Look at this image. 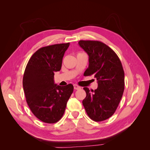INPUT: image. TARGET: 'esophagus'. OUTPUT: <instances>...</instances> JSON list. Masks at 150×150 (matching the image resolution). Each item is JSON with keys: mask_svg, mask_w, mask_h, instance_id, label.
<instances>
[{"mask_svg": "<svg viewBox=\"0 0 150 150\" xmlns=\"http://www.w3.org/2000/svg\"><path fill=\"white\" fill-rule=\"evenodd\" d=\"M73 88H74V90H80V89L81 88L80 86H78V85H77V84H74L73 85Z\"/></svg>", "mask_w": 150, "mask_h": 150, "instance_id": "34e87169", "label": "esophagus"}]
</instances>
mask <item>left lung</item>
<instances>
[{
  "mask_svg": "<svg viewBox=\"0 0 150 150\" xmlns=\"http://www.w3.org/2000/svg\"><path fill=\"white\" fill-rule=\"evenodd\" d=\"M79 44L89 56V66L84 75H93L98 88L90 91L84 88L86 97L82 104L94 121L109 119L116 111L124 90V72L117 54L100 41L80 40Z\"/></svg>",
  "mask_w": 150,
  "mask_h": 150,
  "instance_id": "1",
  "label": "left lung"
}]
</instances>
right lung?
Instances as JSON below:
<instances>
[{
  "label": "right lung",
  "instance_id": "add662e5",
  "mask_svg": "<svg viewBox=\"0 0 150 150\" xmlns=\"http://www.w3.org/2000/svg\"><path fill=\"white\" fill-rule=\"evenodd\" d=\"M69 43L42 47L31 56L25 69L23 89L26 102L34 115L53 124L61 119L73 86L55 84L54 73L61 69L62 58Z\"/></svg>",
  "mask_w": 150,
  "mask_h": 150
}]
</instances>
